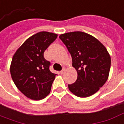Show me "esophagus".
<instances>
[{"instance_id": "1", "label": "esophagus", "mask_w": 124, "mask_h": 124, "mask_svg": "<svg viewBox=\"0 0 124 124\" xmlns=\"http://www.w3.org/2000/svg\"><path fill=\"white\" fill-rule=\"evenodd\" d=\"M65 70H66V69H65V68H63V69H62V70L60 71V74H64V73Z\"/></svg>"}]
</instances>
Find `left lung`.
Masks as SVG:
<instances>
[{"instance_id": "obj_1", "label": "left lung", "mask_w": 124, "mask_h": 124, "mask_svg": "<svg viewBox=\"0 0 124 124\" xmlns=\"http://www.w3.org/2000/svg\"><path fill=\"white\" fill-rule=\"evenodd\" d=\"M59 38L72 58V66L78 72L75 83L68 85L70 91L79 97L95 94L106 83L111 59L106 48L92 35L81 31L66 33Z\"/></svg>"}]
</instances>
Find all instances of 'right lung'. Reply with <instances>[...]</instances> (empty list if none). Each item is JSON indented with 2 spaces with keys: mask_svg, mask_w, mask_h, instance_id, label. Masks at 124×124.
Masks as SVG:
<instances>
[{
  "mask_svg": "<svg viewBox=\"0 0 124 124\" xmlns=\"http://www.w3.org/2000/svg\"><path fill=\"white\" fill-rule=\"evenodd\" d=\"M57 35L41 31L30 37L14 55L10 66L12 80L19 90L33 100H41L49 94L56 74L50 71V62L44 52Z\"/></svg>",
  "mask_w": 124,
  "mask_h": 124,
  "instance_id": "1",
  "label": "right lung"
}]
</instances>
